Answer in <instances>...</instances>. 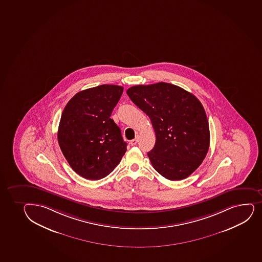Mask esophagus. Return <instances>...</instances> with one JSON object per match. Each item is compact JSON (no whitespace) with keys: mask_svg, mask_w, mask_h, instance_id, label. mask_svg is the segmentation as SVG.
<instances>
[{"mask_svg":"<svg viewBox=\"0 0 262 262\" xmlns=\"http://www.w3.org/2000/svg\"><path fill=\"white\" fill-rule=\"evenodd\" d=\"M138 138H134V139H133V140L130 141V144L133 145V146H134V145H136L137 144V143H138Z\"/></svg>","mask_w":262,"mask_h":262,"instance_id":"34e87169","label":"esophagus"}]
</instances>
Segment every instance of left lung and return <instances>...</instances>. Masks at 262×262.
Wrapping results in <instances>:
<instances>
[{
  "label": "left lung",
  "mask_w": 262,
  "mask_h": 262,
  "mask_svg": "<svg viewBox=\"0 0 262 262\" xmlns=\"http://www.w3.org/2000/svg\"><path fill=\"white\" fill-rule=\"evenodd\" d=\"M126 93L149 116L155 130V146L148 152L153 168L170 181L188 178L209 148L208 118L199 99L165 82L134 85Z\"/></svg>",
  "instance_id": "obj_1"
}]
</instances>
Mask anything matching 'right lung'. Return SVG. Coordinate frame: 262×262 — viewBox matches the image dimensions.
Returning a JSON list of instances; mask_svg holds the SVG:
<instances>
[{
	"label": "right lung",
	"instance_id": "right-lung-1",
	"mask_svg": "<svg viewBox=\"0 0 262 262\" xmlns=\"http://www.w3.org/2000/svg\"><path fill=\"white\" fill-rule=\"evenodd\" d=\"M124 88L102 84L81 91L66 105L58 142L72 169L88 180L110 174L126 151L121 130L110 118Z\"/></svg>",
	"mask_w": 262,
	"mask_h": 262
}]
</instances>
